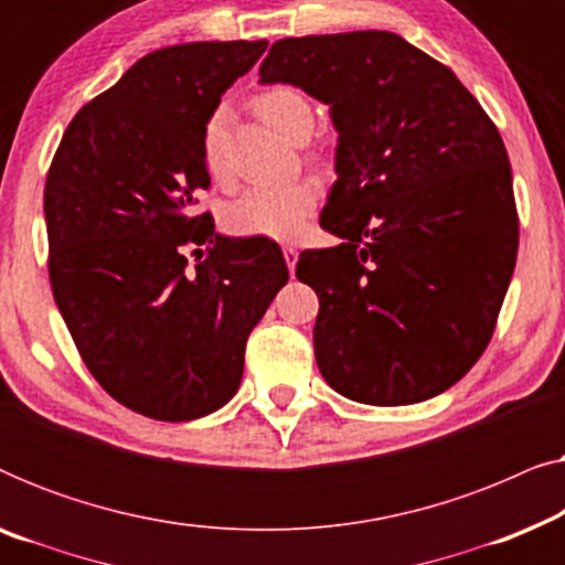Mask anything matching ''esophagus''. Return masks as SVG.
Masks as SVG:
<instances>
[{
	"instance_id": "34e87169",
	"label": "esophagus",
	"mask_w": 565,
	"mask_h": 565,
	"mask_svg": "<svg viewBox=\"0 0 565 565\" xmlns=\"http://www.w3.org/2000/svg\"><path fill=\"white\" fill-rule=\"evenodd\" d=\"M282 257H285V265H288V269L292 273V269H296V262H298V249H292V246H285Z\"/></svg>"
}]
</instances>
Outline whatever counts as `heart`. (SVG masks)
<instances>
[{
    "mask_svg": "<svg viewBox=\"0 0 565 565\" xmlns=\"http://www.w3.org/2000/svg\"><path fill=\"white\" fill-rule=\"evenodd\" d=\"M254 113L267 126L280 130L290 141H306L313 130V107L292 87H273L252 99ZM203 164L213 182H228L226 153H223V110H215L203 128ZM319 190L311 180L285 184H257L242 192L226 207V226L236 236H259L288 242L296 238L311 215Z\"/></svg>",
    "mask_w": 565,
    "mask_h": 565,
    "instance_id": "obj_1",
    "label": "heart"
}]
</instances>
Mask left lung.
Wrapping results in <instances>:
<instances>
[{
	"mask_svg": "<svg viewBox=\"0 0 565 565\" xmlns=\"http://www.w3.org/2000/svg\"><path fill=\"white\" fill-rule=\"evenodd\" d=\"M331 105L337 174L296 275L319 296L313 350L342 396L373 406L443 393L489 347L520 218L497 126L445 64L385 30L285 38L259 66Z\"/></svg>",
	"mask_w": 565,
	"mask_h": 565,
	"instance_id": "obj_1",
	"label": "left lung"
}]
</instances>
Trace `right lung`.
<instances>
[{"instance_id":"right-lung-1","label":"right lung","mask_w":565,"mask_h":565,"mask_svg":"<svg viewBox=\"0 0 565 565\" xmlns=\"http://www.w3.org/2000/svg\"><path fill=\"white\" fill-rule=\"evenodd\" d=\"M265 49L138 58L74 115L45 177L58 311L95 381L149 419L190 422L234 396L246 339L290 277L275 242L223 236L198 211L205 122Z\"/></svg>"}]
</instances>
